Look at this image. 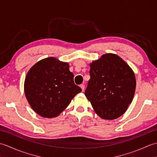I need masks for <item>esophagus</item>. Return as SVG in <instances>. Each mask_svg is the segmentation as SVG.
<instances>
[{
  "label": "esophagus",
  "mask_w": 157,
  "mask_h": 157,
  "mask_svg": "<svg viewBox=\"0 0 157 157\" xmlns=\"http://www.w3.org/2000/svg\"><path fill=\"white\" fill-rule=\"evenodd\" d=\"M80 88H82V90L84 91V89H85V86L84 84H82V85H80Z\"/></svg>",
  "instance_id": "34e87169"
}]
</instances>
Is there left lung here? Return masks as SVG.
<instances>
[{
    "label": "left lung",
    "mask_w": 157,
    "mask_h": 157,
    "mask_svg": "<svg viewBox=\"0 0 157 157\" xmlns=\"http://www.w3.org/2000/svg\"><path fill=\"white\" fill-rule=\"evenodd\" d=\"M90 79L85 95L100 117L113 120L121 117L131 104L136 80L132 69L113 53L89 64Z\"/></svg>",
    "instance_id": "8db88e82"
}]
</instances>
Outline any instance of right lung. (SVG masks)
<instances>
[{"mask_svg":"<svg viewBox=\"0 0 157 157\" xmlns=\"http://www.w3.org/2000/svg\"><path fill=\"white\" fill-rule=\"evenodd\" d=\"M69 64L55 57L43 59L29 69L24 82L26 99L40 116L53 118L82 91L73 81Z\"/></svg>","mask_w":157,"mask_h":157,"instance_id":"add662e5","label":"right lung"}]
</instances>
